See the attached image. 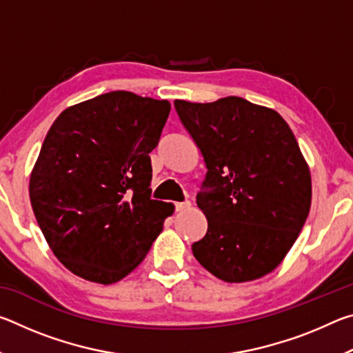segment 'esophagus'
I'll return each instance as SVG.
<instances>
[{
  "mask_svg": "<svg viewBox=\"0 0 353 353\" xmlns=\"http://www.w3.org/2000/svg\"><path fill=\"white\" fill-rule=\"evenodd\" d=\"M190 207H191V202H190V201L176 202V204H174V210H176V212H185V210H188Z\"/></svg>",
  "mask_w": 353,
  "mask_h": 353,
  "instance_id": "obj_1",
  "label": "esophagus"
}]
</instances>
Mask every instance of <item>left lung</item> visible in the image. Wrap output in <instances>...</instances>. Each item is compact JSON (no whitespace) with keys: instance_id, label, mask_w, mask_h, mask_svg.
<instances>
[{"instance_id":"8db88e82","label":"left lung","mask_w":353,"mask_h":353,"mask_svg":"<svg viewBox=\"0 0 353 353\" xmlns=\"http://www.w3.org/2000/svg\"><path fill=\"white\" fill-rule=\"evenodd\" d=\"M204 157L196 204L207 234L193 255L229 283L260 279L282 263L312 205V176L297 140L276 110L238 97L214 103L176 99Z\"/></svg>"}]
</instances>
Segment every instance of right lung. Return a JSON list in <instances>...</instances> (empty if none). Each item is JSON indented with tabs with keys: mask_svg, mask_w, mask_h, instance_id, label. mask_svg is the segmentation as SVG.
<instances>
[{
	"mask_svg": "<svg viewBox=\"0 0 353 353\" xmlns=\"http://www.w3.org/2000/svg\"><path fill=\"white\" fill-rule=\"evenodd\" d=\"M168 101L110 92L65 109L48 130L29 181L45 240L62 265L115 283L145 259L174 205L151 199L149 152Z\"/></svg>",
	"mask_w": 353,
	"mask_h": 353,
	"instance_id": "right-lung-1",
	"label": "right lung"
}]
</instances>
